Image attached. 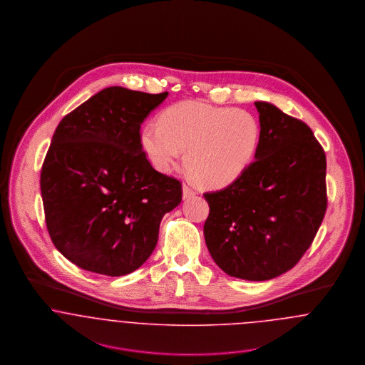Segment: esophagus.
<instances>
[{"label":"esophagus","mask_w":365,"mask_h":365,"mask_svg":"<svg viewBox=\"0 0 365 365\" xmlns=\"http://www.w3.org/2000/svg\"><path fill=\"white\" fill-rule=\"evenodd\" d=\"M193 195H196V190L192 188L190 184H184L182 185V197L188 199V197H191Z\"/></svg>","instance_id":"34e87169"}]
</instances>
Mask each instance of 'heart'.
<instances>
[{"label": "heart", "instance_id": "b5f03b06", "mask_svg": "<svg viewBox=\"0 0 365 365\" xmlns=\"http://www.w3.org/2000/svg\"><path fill=\"white\" fill-rule=\"evenodd\" d=\"M259 135L257 118L245 110L181 101L166 108L159 123H147L140 141L159 172H169L188 148L192 174L206 185L224 187L249 168Z\"/></svg>", "mask_w": 365, "mask_h": 365}]
</instances>
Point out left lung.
I'll list each match as a JSON object with an SVG mask.
<instances>
[{"label": "left lung", "mask_w": 365, "mask_h": 365, "mask_svg": "<svg viewBox=\"0 0 365 365\" xmlns=\"http://www.w3.org/2000/svg\"><path fill=\"white\" fill-rule=\"evenodd\" d=\"M261 135L255 160L221 191L206 192L203 232L227 274L262 282L294 268L327 210L326 154L305 122L255 101Z\"/></svg>", "instance_id": "1"}]
</instances>
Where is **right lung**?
Returning a JSON list of instances; mask_svg holds the SVG:
<instances>
[{"mask_svg":"<svg viewBox=\"0 0 365 365\" xmlns=\"http://www.w3.org/2000/svg\"><path fill=\"white\" fill-rule=\"evenodd\" d=\"M106 88L64 116L41 170L45 222L55 247L79 268L123 276L158 243L181 182L156 172L140 128L166 97Z\"/></svg>","mask_w":365,"mask_h":365,"instance_id":"1","label":"right lung"}]
</instances>
